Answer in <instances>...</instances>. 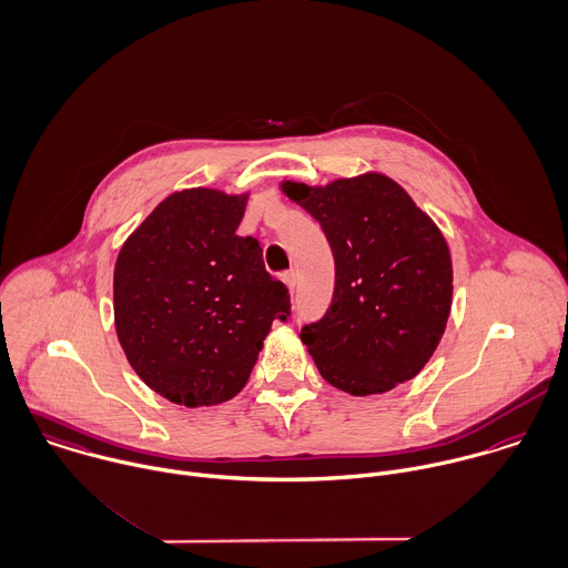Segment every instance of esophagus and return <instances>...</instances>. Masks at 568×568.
<instances>
[{
	"label": "esophagus",
	"mask_w": 568,
	"mask_h": 568,
	"mask_svg": "<svg viewBox=\"0 0 568 568\" xmlns=\"http://www.w3.org/2000/svg\"><path fill=\"white\" fill-rule=\"evenodd\" d=\"M282 280H284V284H286V288L293 293V291H295V286H297V275H295L293 271H288V273H284V275H282Z\"/></svg>",
	"instance_id": "obj_1"
}]
</instances>
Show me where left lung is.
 I'll use <instances>...</instances> for the list:
<instances>
[{"mask_svg":"<svg viewBox=\"0 0 568 568\" xmlns=\"http://www.w3.org/2000/svg\"><path fill=\"white\" fill-rule=\"evenodd\" d=\"M282 191L324 229L335 257L326 315L302 328L320 375L368 396L416 377L452 311V255L434 220L392 179L368 172Z\"/></svg>","mask_w":568,"mask_h":568,"instance_id":"1","label":"left lung"}]
</instances>
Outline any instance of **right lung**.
<instances>
[{
    "label": "right lung",
    "mask_w": 568,
    "mask_h": 568,
    "mask_svg": "<svg viewBox=\"0 0 568 568\" xmlns=\"http://www.w3.org/2000/svg\"><path fill=\"white\" fill-rule=\"evenodd\" d=\"M248 193L168 195L125 240L114 266V326L148 387L185 407L217 405L248 381L286 286L255 237L235 235Z\"/></svg>",
    "instance_id": "1"
}]
</instances>
